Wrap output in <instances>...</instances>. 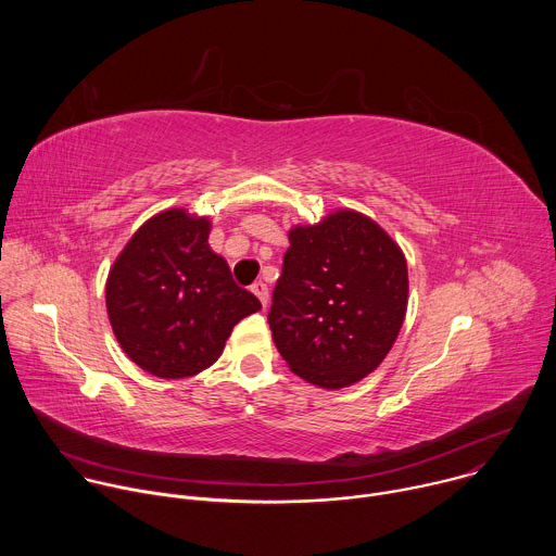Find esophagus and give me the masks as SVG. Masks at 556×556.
I'll use <instances>...</instances> for the list:
<instances>
[{"mask_svg":"<svg viewBox=\"0 0 556 556\" xmlns=\"http://www.w3.org/2000/svg\"><path fill=\"white\" fill-rule=\"evenodd\" d=\"M253 292H255V296L262 301V305L266 307L268 305V301H270V294H268V286L264 283V281H257L253 288H251Z\"/></svg>","mask_w":556,"mask_h":556,"instance_id":"esophagus-1","label":"esophagus"}]
</instances>
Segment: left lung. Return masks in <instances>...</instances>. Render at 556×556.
I'll return each instance as SVG.
<instances>
[{"mask_svg": "<svg viewBox=\"0 0 556 556\" xmlns=\"http://www.w3.org/2000/svg\"><path fill=\"white\" fill-rule=\"evenodd\" d=\"M268 324L288 367L343 389L371 374L405 321L407 260L371 217L339 208L288 232Z\"/></svg>", "mask_w": 556, "mask_h": 556, "instance_id": "1", "label": "left lung"}]
</instances>
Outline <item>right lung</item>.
I'll return each instance as SVG.
<instances>
[{"instance_id":"right-lung-1","label":"right lung","mask_w":556,"mask_h":556,"mask_svg":"<svg viewBox=\"0 0 556 556\" xmlns=\"http://www.w3.org/2000/svg\"><path fill=\"white\" fill-rule=\"evenodd\" d=\"M211 219L187 208L149 217L125 244L105 283L108 316L123 352L157 378L211 367L260 299L237 286L208 247Z\"/></svg>"}]
</instances>
